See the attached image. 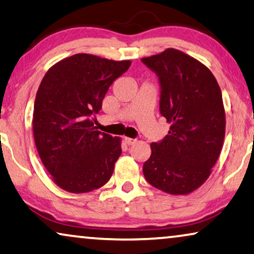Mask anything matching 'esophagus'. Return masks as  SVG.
Wrapping results in <instances>:
<instances>
[{
    "mask_svg": "<svg viewBox=\"0 0 254 254\" xmlns=\"http://www.w3.org/2000/svg\"><path fill=\"white\" fill-rule=\"evenodd\" d=\"M125 143L128 145H131V144L136 143V140H135V138H130V137H125Z\"/></svg>",
    "mask_w": 254,
    "mask_h": 254,
    "instance_id": "obj_1",
    "label": "esophagus"
}]
</instances>
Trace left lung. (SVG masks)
I'll return each instance as SVG.
<instances>
[{
	"mask_svg": "<svg viewBox=\"0 0 254 254\" xmlns=\"http://www.w3.org/2000/svg\"><path fill=\"white\" fill-rule=\"evenodd\" d=\"M161 83L159 111L169 135L151 143L143 164L147 182L172 195H186L208 179L223 147L225 111L220 85L199 60L175 48L143 58Z\"/></svg>",
	"mask_w": 254,
	"mask_h": 254,
	"instance_id": "left-lung-1",
	"label": "left lung"
}]
</instances>
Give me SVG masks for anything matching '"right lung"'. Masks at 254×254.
<instances>
[{"instance_id": "obj_1", "label": "right lung", "mask_w": 254, "mask_h": 254, "mask_svg": "<svg viewBox=\"0 0 254 254\" xmlns=\"http://www.w3.org/2000/svg\"><path fill=\"white\" fill-rule=\"evenodd\" d=\"M129 60L75 54L48 69L37 91L33 136L52 180L69 193H88L109 182L121 138L97 130L92 117Z\"/></svg>"}]
</instances>
